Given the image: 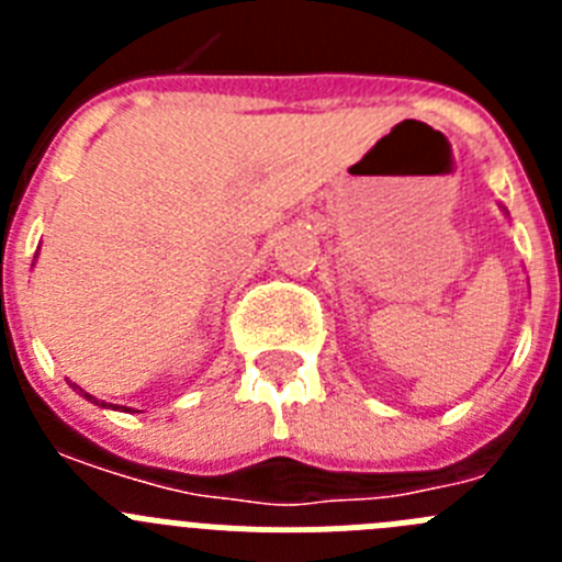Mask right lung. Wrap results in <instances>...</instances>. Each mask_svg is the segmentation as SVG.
I'll return each instance as SVG.
<instances>
[{
	"label": "right lung",
	"instance_id": "obj_1",
	"mask_svg": "<svg viewBox=\"0 0 562 562\" xmlns=\"http://www.w3.org/2000/svg\"><path fill=\"white\" fill-rule=\"evenodd\" d=\"M69 385H72V389H76V391H78V394H81V396H83V400H89V402H95V405H106V402L95 400V396H92V394H87V391H83V389H78L76 382H69Z\"/></svg>",
	"mask_w": 562,
	"mask_h": 562
}]
</instances>
